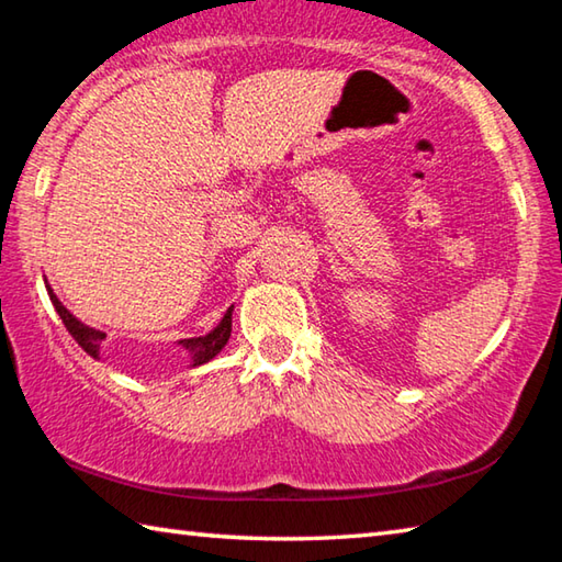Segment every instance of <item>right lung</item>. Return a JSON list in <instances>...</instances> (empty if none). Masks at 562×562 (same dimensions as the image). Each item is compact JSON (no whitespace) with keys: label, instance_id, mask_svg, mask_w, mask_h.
<instances>
[{"label":"right lung","instance_id":"add662e5","mask_svg":"<svg viewBox=\"0 0 562 562\" xmlns=\"http://www.w3.org/2000/svg\"><path fill=\"white\" fill-rule=\"evenodd\" d=\"M49 297L54 302L56 312H59L64 327L69 329V335L76 341H79V347L83 351H89L91 357H99V347H101V341L106 335H103V331H99V329H91L87 325H81V322L76 319L59 300H56V294L52 290H49ZM231 331H233V307L225 312L223 322L211 331V335L183 339L180 345H183L190 351V355H193V367H198V364H205V361H211L217 355V351H221L227 345V339H231Z\"/></svg>","mask_w":562,"mask_h":562}]
</instances>
